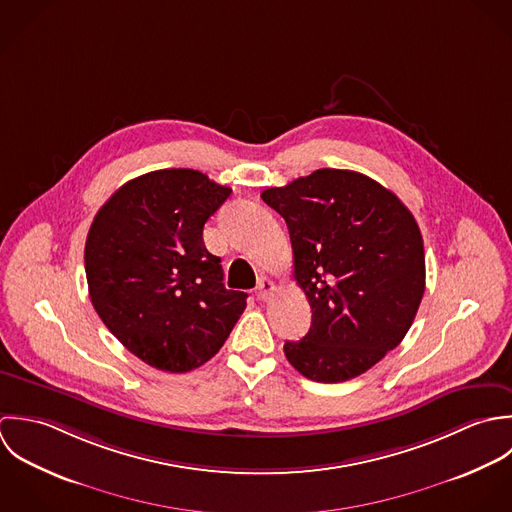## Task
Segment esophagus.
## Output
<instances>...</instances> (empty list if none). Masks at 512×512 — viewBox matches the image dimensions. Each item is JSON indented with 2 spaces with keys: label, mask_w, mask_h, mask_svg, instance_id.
Returning a JSON list of instances; mask_svg holds the SVG:
<instances>
[{
  "label": "esophagus",
  "mask_w": 512,
  "mask_h": 512,
  "mask_svg": "<svg viewBox=\"0 0 512 512\" xmlns=\"http://www.w3.org/2000/svg\"><path fill=\"white\" fill-rule=\"evenodd\" d=\"M275 293V283L267 277H261L259 279V285H257V299L259 301H269Z\"/></svg>",
  "instance_id": "esophagus-1"
}]
</instances>
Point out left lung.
<instances>
[{
	"label": "left lung",
	"mask_w": 512,
	"mask_h": 512,
	"mask_svg": "<svg viewBox=\"0 0 512 512\" xmlns=\"http://www.w3.org/2000/svg\"><path fill=\"white\" fill-rule=\"evenodd\" d=\"M263 202L283 215L295 279L307 295V336L285 356L308 380H352L394 350L425 291L423 239L411 211L372 178L322 168Z\"/></svg>",
	"instance_id": "1"
}]
</instances>
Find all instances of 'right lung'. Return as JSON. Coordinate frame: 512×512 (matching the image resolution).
Instances as JSON below:
<instances>
[{"label":"right lung","mask_w":512,"mask_h":512,"mask_svg":"<svg viewBox=\"0 0 512 512\" xmlns=\"http://www.w3.org/2000/svg\"><path fill=\"white\" fill-rule=\"evenodd\" d=\"M231 190L188 168L156 170L118 188L87 235L93 307L120 344L152 368L182 374L213 358L247 295L227 291L204 225Z\"/></svg>","instance_id":"1"}]
</instances>
